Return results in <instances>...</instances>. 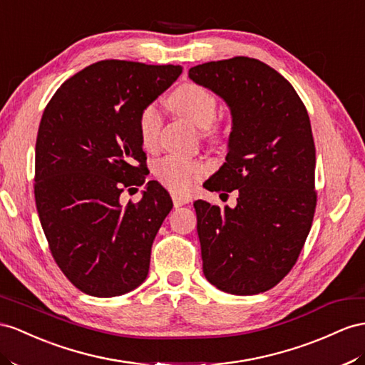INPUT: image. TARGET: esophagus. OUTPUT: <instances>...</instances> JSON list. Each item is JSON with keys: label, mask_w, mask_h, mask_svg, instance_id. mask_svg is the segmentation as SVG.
<instances>
[{"label": "esophagus", "mask_w": 365, "mask_h": 365, "mask_svg": "<svg viewBox=\"0 0 365 365\" xmlns=\"http://www.w3.org/2000/svg\"><path fill=\"white\" fill-rule=\"evenodd\" d=\"M171 197H173V203H174L175 208L183 207V205H186V203L190 202L188 197H185V195H180V194H177V192H173Z\"/></svg>", "instance_id": "obj_1"}]
</instances>
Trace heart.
Segmentation results:
<instances>
[{
	"instance_id": "heart-1",
	"label": "heart",
	"mask_w": 365,
	"mask_h": 365,
	"mask_svg": "<svg viewBox=\"0 0 365 365\" xmlns=\"http://www.w3.org/2000/svg\"><path fill=\"white\" fill-rule=\"evenodd\" d=\"M170 106L177 114L190 120L192 125L202 129V135L211 142L220 138V129L214 123L217 117V100L214 93L195 83H185L177 88L170 97ZM162 114L155 103L146 105L138 115V133L142 145L153 151L158 145L162 130ZM154 173L166 188L175 192H186L207 173V166L199 160L179 155H168L155 163Z\"/></svg>"
}]
</instances>
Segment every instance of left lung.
<instances>
[{
	"mask_svg": "<svg viewBox=\"0 0 365 365\" xmlns=\"http://www.w3.org/2000/svg\"><path fill=\"white\" fill-rule=\"evenodd\" d=\"M192 81L227 101L232 117L227 162L208 191L237 190L236 208L194 202L203 274L225 293H264L296 264L316 210V149L294 88L256 58L190 69Z\"/></svg>",
	"mask_w": 365,
	"mask_h": 365,
	"instance_id": "obj_1",
	"label": "left lung"
}]
</instances>
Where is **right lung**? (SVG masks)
Returning <instances> with one entry per match:
<instances>
[{"label":"right lung","instance_id":"1","mask_svg":"<svg viewBox=\"0 0 365 365\" xmlns=\"http://www.w3.org/2000/svg\"><path fill=\"white\" fill-rule=\"evenodd\" d=\"M182 73L174 64L103 60L66 80L40 121L35 203L51 253L80 292L112 297L143 282L158 228L173 208L149 180L138 203L125 190L148 175L138 115Z\"/></svg>","mask_w":365,"mask_h":365}]
</instances>
